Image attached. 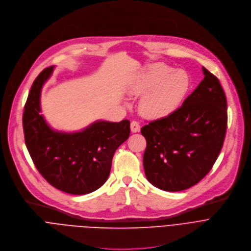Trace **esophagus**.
<instances>
[{
	"mask_svg": "<svg viewBox=\"0 0 251 251\" xmlns=\"http://www.w3.org/2000/svg\"><path fill=\"white\" fill-rule=\"evenodd\" d=\"M130 130H131V132H138L139 130H140V126H139V124L137 123V122H135V121H132L131 123H130Z\"/></svg>",
	"mask_w": 251,
	"mask_h": 251,
	"instance_id": "1",
	"label": "esophagus"
}]
</instances>
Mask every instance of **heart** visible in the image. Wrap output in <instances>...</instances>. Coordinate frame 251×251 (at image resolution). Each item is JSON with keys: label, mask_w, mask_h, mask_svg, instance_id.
Returning <instances> with one entry per match:
<instances>
[{"label": "heart", "mask_w": 251, "mask_h": 251, "mask_svg": "<svg viewBox=\"0 0 251 251\" xmlns=\"http://www.w3.org/2000/svg\"><path fill=\"white\" fill-rule=\"evenodd\" d=\"M190 86L188 75L181 70L163 63L145 66L129 87L130 95H144L139 109L141 114L151 120L171 115L180 105Z\"/></svg>", "instance_id": "obj_1"}]
</instances>
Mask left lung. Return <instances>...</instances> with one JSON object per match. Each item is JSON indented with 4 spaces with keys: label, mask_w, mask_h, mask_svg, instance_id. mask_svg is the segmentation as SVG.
<instances>
[{
    "label": "left lung",
    "mask_w": 251,
    "mask_h": 251,
    "mask_svg": "<svg viewBox=\"0 0 251 251\" xmlns=\"http://www.w3.org/2000/svg\"><path fill=\"white\" fill-rule=\"evenodd\" d=\"M204 79L171 115L141 128L146 139L147 180L168 192L186 190L212 169L226 131V98L219 79L202 68Z\"/></svg>",
    "instance_id": "left-lung-1"
}]
</instances>
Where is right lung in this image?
I'll list each match as a JSON object with an SVG mask.
<instances>
[{"mask_svg": "<svg viewBox=\"0 0 251 251\" xmlns=\"http://www.w3.org/2000/svg\"><path fill=\"white\" fill-rule=\"evenodd\" d=\"M53 69H44L29 91L23 116L25 145L50 185L72 195L89 194L108 180L116 150L129 136V121H96L74 132L50 127L40 114V95Z\"/></svg>", "mask_w": 251, "mask_h": 251, "instance_id": "obj_1", "label": "right lung"}]
</instances>
